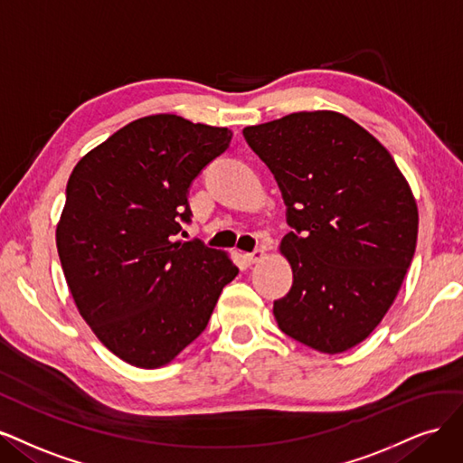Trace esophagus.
I'll return each mask as SVG.
<instances>
[{
  "mask_svg": "<svg viewBox=\"0 0 463 463\" xmlns=\"http://www.w3.org/2000/svg\"><path fill=\"white\" fill-rule=\"evenodd\" d=\"M265 258V250L263 248H258V250H253L251 253H246V260L250 261V263H258V261H261Z\"/></svg>",
  "mask_w": 463,
  "mask_h": 463,
  "instance_id": "34e87169",
  "label": "esophagus"
}]
</instances>
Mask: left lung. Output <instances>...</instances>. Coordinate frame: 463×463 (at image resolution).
I'll use <instances>...</instances> for the list:
<instances>
[{"instance_id":"8db88e82","label":"left lung","mask_w":463,"mask_h":463,"mask_svg":"<svg viewBox=\"0 0 463 463\" xmlns=\"http://www.w3.org/2000/svg\"><path fill=\"white\" fill-rule=\"evenodd\" d=\"M271 169L292 231L280 253L290 292L273 306L279 329L340 354L383 321L417 242V203L389 150L350 117L290 113L242 130Z\"/></svg>"}]
</instances>
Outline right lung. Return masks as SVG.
<instances>
[{
  "instance_id": "right-lung-1",
  "label": "right lung",
  "mask_w": 463,
  "mask_h": 463,
  "mask_svg": "<svg viewBox=\"0 0 463 463\" xmlns=\"http://www.w3.org/2000/svg\"><path fill=\"white\" fill-rule=\"evenodd\" d=\"M232 130L173 113L147 115L74 165L55 231L72 300L123 362L171 364L210 321L238 275L227 251L176 241L188 188L227 150Z\"/></svg>"
}]
</instances>
